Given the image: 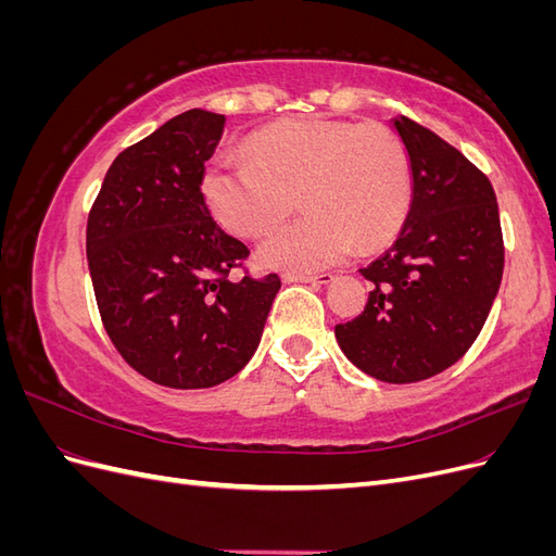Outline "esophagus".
Here are the masks:
<instances>
[{
  "mask_svg": "<svg viewBox=\"0 0 556 556\" xmlns=\"http://www.w3.org/2000/svg\"><path fill=\"white\" fill-rule=\"evenodd\" d=\"M285 282H308V285H329L333 282L331 274H319V276H304V274H285Z\"/></svg>",
  "mask_w": 556,
  "mask_h": 556,
  "instance_id": "34e87169",
  "label": "esophagus"
}]
</instances>
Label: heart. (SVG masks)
<instances>
[{
	"instance_id": "obj_1",
	"label": "heart",
	"mask_w": 556,
	"mask_h": 556,
	"mask_svg": "<svg viewBox=\"0 0 556 556\" xmlns=\"http://www.w3.org/2000/svg\"><path fill=\"white\" fill-rule=\"evenodd\" d=\"M245 155H217L201 176L206 206L229 233L264 237L292 213L296 194L308 211L260 245L266 268L311 274L343 264L359 245L394 239L408 215L410 162L382 125L301 117L252 134Z\"/></svg>"
}]
</instances>
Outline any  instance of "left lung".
<instances>
[{"label": "left lung", "mask_w": 556, "mask_h": 556, "mask_svg": "<svg viewBox=\"0 0 556 556\" xmlns=\"http://www.w3.org/2000/svg\"><path fill=\"white\" fill-rule=\"evenodd\" d=\"M413 178L392 248L359 268L366 308L333 333L359 371L382 382L427 380L473 345L503 276L498 206L490 180L433 131L396 115Z\"/></svg>", "instance_id": "1"}]
</instances>
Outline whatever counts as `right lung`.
<instances>
[{"label": "right lung", "mask_w": 556, "mask_h": 556, "mask_svg": "<svg viewBox=\"0 0 556 556\" xmlns=\"http://www.w3.org/2000/svg\"><path fill=\"white\" fill-rule=\"evenodd\" d=\"M225 115L192 109L111 164L88 217V266L115 350L143 378L206 390L260 345L280 278L231 280L248 248L213 220L204 164Z\"/></svg>", "instance_id": "add662e5"}]
</instances>
